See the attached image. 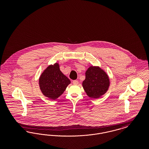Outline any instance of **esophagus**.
Returning a JSON list of instances; mask_svg holds the SVG:
<instances>
[{"mask_svg": "<svg viewBox=\"0 0 149 149\" xmlns=\"http://www.w3.org/2000/svg\"><path fill=\"white\" fill-rule=\"evenodd\" d=\"M72 83H73V84H74V85H77V84H78V81H77V80H73V81H72Z\"/></svg>", "mask_w": 149, "mask_h": 149, "instance_id": "34e87169", "label": "esophagus"}]
</instances>
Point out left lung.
I'll use <instances>...</instances> for the list:
<instances>
[{"mask_svg": "<svg viewBox=\"0 0 149 149\" xmlns=\"http://www.w3.org/2000/svg\"><path fill=\"white\" fill-rule=\"evenodd\" d=\"M110 80L106 71L99 66H91L85 72L82 85L86 94L91 98L98 99L109 89Z\"/></svg>", "mask_w": 149, "mask_h": 149, "instance_id": "8db88e82", "label": "left lung"}]
</instances>
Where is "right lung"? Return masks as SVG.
<instances>
[{
    "instance_id": "right-lung-1",
    "label": "right lung",
    "mask_w": 149,
    "mask_h": 149,
    "mask_svg": "<svg viewBox=\"0 0 149 149\" xmlns=\"http://www.w3.org/2000/svg\"><path fill=\"white\" fill-rule=\"evenodd\" d=\"M71 83L60 69L57 63L48 66L39 78V86L43 94L52 100L58 98L63 94Z\"/></svg>"
}]
</instances>
